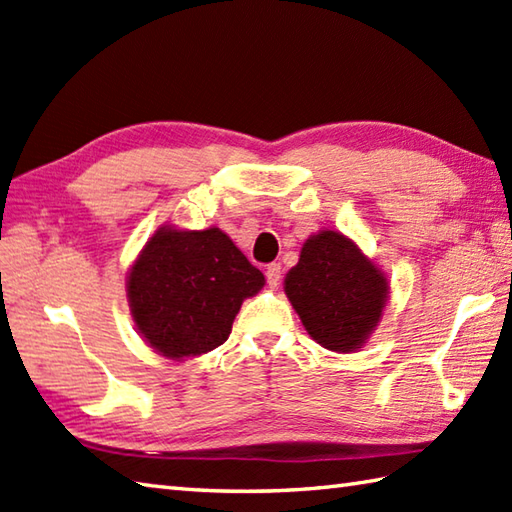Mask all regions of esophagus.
I'll list each match as a JSON object with an SVG mask.
<instances>
[{
	"instance_id": "34e87169",
	"label": "esophagus",
	"mask_w": 512,
	"mask_h": 512,
	"mask_svg": "<svg viewBox=\"0 0 512 512\" xmlns=\"http://www.w3.org/2000/svg\"><path fill=\"white\" fill-rule=\"evenodd\" d=\"M266 281L270 288H277L279 281H281V264H270L266 268Z\"/></svg>"
}]
</instances>
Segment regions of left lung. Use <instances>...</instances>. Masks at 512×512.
<instances>
[{
	"label": "left lung",
	"instance_id": "8db88e82",
	"mask_svg": "<svg viewBox=\"0 0 512 512\" xmlns=\"http://www.w3.org/2000/svg\"><path fill=\"white\" fill-rule=\"evenodd\" d=\"M284 292L312 341L330 352L352 354L369 341L389 301L385 270L354 239L339 231L310 235Z\"/></svg>",
	"mask_w": 512,
	"mask_h": 512
}]
</instances>
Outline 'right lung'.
<instances>
[{
	"instance_id": "obj_1",
	"label": "right lung",
	"mask_w": 512,
	"mask_h": 512,
	"mask_svg": "<svg viewBox=\"0 0 512 512\" xmlns=\"http://www.w3.org/2000/svg\"><path fill=\"white\" fill-rule=\"evenodd\" d=\"M266 279L217 226L162 224L127 270V303L156 354L184 361L220 347Z\"/></svg>"
}]
</instances>
